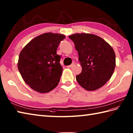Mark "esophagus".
<instances>
[{
	"label": "esophagus",
	"instance_id": "34e87169",
	"mask_svg": "<svg viewBox=\"0 0 133 133\" xmlns=\"http://www.w3.org/2000/svg\"><path fill=\"white\" fill-rule=\"evenodd\" d=\"M75 65V63H73L71 65H68V66H67L66 67L67 68H71V67H72L73 66H74Z\"/></svg>",
	"mask_w": 133,
	"mask_h": 133
}]
</instances>
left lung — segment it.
<instances>
[{"instance_id":"left-lung-1","label":"left lung","mask_w":133,"mask_h":133,"mask_svg":"<svg viewBox=\"0 0 133 133\" xmlns=\"http://www.w3.org/2000/svg\"><path fill=\"white\" fill-rule=\"evenodd\" d=\"M74 42L82 71L76 76L80 85L87 91L102 87L111 77L115 68V55L112 47L99 36L77 33L69 36Z\"/></svg>"}]
</instances>
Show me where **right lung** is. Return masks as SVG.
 I'll return each instance as SVG.
<instances>
[{
  "mask_svg": "<svg viewBox=\"0 0 133 133\" xmlns=\"http://www.w3.org/2000/svg\"><path fill=\"white\" fill-rule=\"evenodd\" d=\"M65 36L46 32L30 41L19 56L18 68L25 82L39 93H46L56 87L63 67L57 49Z\"/></svg>",
  "mask_w": 133,
  "mask_h": 133,
  "instance_id": "1",
  "label": "right lung"
}]
</instances>
